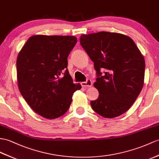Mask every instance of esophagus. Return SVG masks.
I'll return each mask as SVG.
<instances>
[{"mask_svg": "<svg viewBox=\"0 0 159 159\" xmlns=\"http://www.w3.org/2000/svg\"><path fill=\"white\" fill-rule=\"evenodd\" d=\"M82 86L84 87H91L92 86V82L90 79H88L86 82H84L81 83Z\"/></svg>", "mask_w": 159, "mask_h": 159, "instance_id": "34e87169", "label": "esophagus"}]
</instances>
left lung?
Listing matches in <instances>:
<instances>
[{
    "label": "left lung",
    "instance_id": "left-lung-1",
    "mask_svg": "<svg viewBox=\"0 0 159 159\" xmlns=\"http://www.w3.org/2000/svg\"><path fill=\"white\" fill-rule=\"evenodd\" d=\"M80 44L96 71L99 96L91 101L92 109L106 118L124 113L144 85L145 61L135 42L121 34L100 32L82 35Z\"/></svg>",
    "mask_w": 159,
    "mask_h": 159
}]
</instances>
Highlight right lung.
Wrapping results in <instances>:
<instances>
[{
    "mask_svg": "<svg viewBox=\"0 0 159 159\" xmlns=\"http://www.w3.org/2000/svg\"><path fill=\"white\" fill-rule=\"evenodd\" d=\"M77 42L71 36L30 37L17 59L19 90L30 107L46 119L61 117L69 109L74 84L67 69V57Z\"/></svg>",
    "mask_w": 159,
    "mask_h": 159,
    "instance_id": "add662e5",
    "label": "right lung"
}]
</instances>
